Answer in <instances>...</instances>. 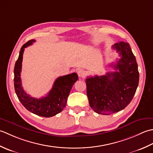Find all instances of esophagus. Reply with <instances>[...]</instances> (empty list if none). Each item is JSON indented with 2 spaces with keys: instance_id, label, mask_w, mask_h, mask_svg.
<instances>
[{
  "instance_id": "34e87169",
  "label": "esophagus",
  "mask_w": 153,
  "mask_h": 153,
  "mask_svg": "<svg viewBox=\"0 0 153 153\" xmlns=\"http://www.w3.org/2000/svg\"><path fill=\"white\" fill-rule=\"evenodd\" d=\"M77 73H78V75H79V76L81 77V78L85 77L86 75V71L83 69L78 70Z\"/></svg>"
}]
</instances>
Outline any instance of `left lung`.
<instances>
[{
	"instance_id": "1",
	"label": "left lung",
	"mask_w": 153,
	"mask_h": 153,
	"mask_svg": "<svg viewBox=\"0 0 153 153\" xmlns=\"http://www.w3.org/2000/svg\"><path fill=\"white\" fill-rule=\"evenodd\" d=\"M112 48L121 57L116 65H111L116 71L86 79L90 107L102 115L116 113L127 107L139 85L138 65L129 43L120 42Z\"/></svg>"
}]
</instances>
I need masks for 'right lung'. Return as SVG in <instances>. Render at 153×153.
I'll use <instances>...</instances> for the list:
<instances>
[{
    "label": "right lung",
    "instance_id": "obj_1",
    "mask_svg": "<svg viewBox=\"0 0 153 153\" xmlns=\"http://www.w3.org/2000/svg\"><path fill=\"white\" fill-rule=\"evenodd\" d=\"M35 42V39H31L24 44L20 49L19 57L16 62L14 70V89L20 102L27 110L39 116L50 117L63 111L67 104L71 88L79 77L75 73L59 77L55 80L51 90L45 97L39 99L31 97L22 86L20 73L24 48Z\"/></svg>",
    "mask_w": 153,
    "mask_h": 153
}]
</instances>
